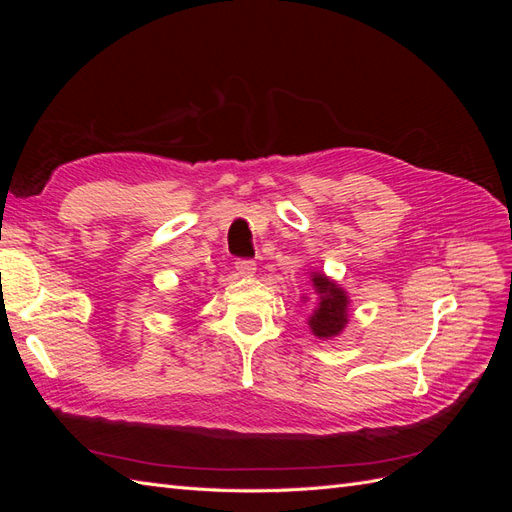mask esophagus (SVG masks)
<instances>
[{
  "label": "esophagus",
  "instance_id": "obj_1",
  "mask_svg": "<svg viewBox=\"0 0 512 512\" xmlns=\"http://www.w3.org/2000/svg\"><path fill=\"white\" fill-rule=\"evenodd\" d=\"M235 269H237V275H241V277H252L256 273V262L247 260V258H239L235 262Z\"/></svg>",
  "mask_w": 512,
  "mask_h": 512
}]
</instances>
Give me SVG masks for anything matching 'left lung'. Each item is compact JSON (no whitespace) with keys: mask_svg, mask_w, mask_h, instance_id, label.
<instances>
[{"mask_svg":"<svg viewBox=\"0 0 512 512\" xmlns=\"http://www.w3.org/2000/svg\"><path fill=\"white\" fill-rule=\"evenodd\" d=\"M312 286L318 294V305L307 318L309 329L320 339L337 337L348 322V294L324 273L312 275Z\"/></svg>","mask_w":512,"mask_h":512,"instance_id":"obj_1","label":"left lung"}]
</instances>
